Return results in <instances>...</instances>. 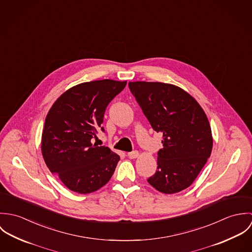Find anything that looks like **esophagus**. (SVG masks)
Masks as SVG:
<instances>
[{"label": "esophagus", "mask_w": 252, "mask_h": 252, "mask_svg": "<svg viewBox=\"0 0 252 252\" xmlns=\"http://www.w3.org/2000/svg\"><path fill=\"white\" fill-rule=\"evenodd\" d=\"M127 156L131 159H134V158H137L139 156V152L137 150H134V151H131V152H128L127 153Z\"/></svg>", "instance_id": "34e87169"}]
</instances>
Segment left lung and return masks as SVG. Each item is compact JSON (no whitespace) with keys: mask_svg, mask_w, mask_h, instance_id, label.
Returning a JSON list of instances; mask_svg holds the SVG:
<instances>
[{"mask_svg":"<svg viewBox=\"0 0 252 252\" xmlns=\"http://www.w3.org/2000/svg\"><path fill=\"white\" fill-rule=\"evenodd\" d=\"M128 85L152 129L163 134L157 170L148 183L165 194L189 187L212 153V130L206 113L178 86L146 81Z\"/></svg>","mask_w":252,"mask_h":252,"instance_id":"8db88e82","label":"left lung"}]
</instances>
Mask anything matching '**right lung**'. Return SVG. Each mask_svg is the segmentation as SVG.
Instances as JSON below:
<instances>
[{"label":"right lung","instance_id":"obj_1","mask_svg":"<svg viewBox=\"0 0 252 252\" xmlns=\"http://www.w3.org/2000/svg\"><path fill=\"white\" fill-rule=\"evenodd\" d=\"M126 81L95 80L62 94L47 113L41 152L50 172L73 192L88 194L108 183L119 155L91 140L102 126L106 108Z\"/></svg>","mask_w":252,"mask_h":252}]
</instances>
